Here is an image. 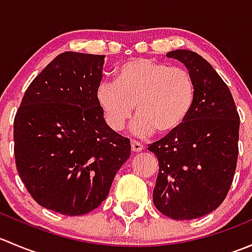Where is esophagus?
Instances as JSON below:
<instances>
[{
  "label": "esophagus",
  "mask_w": 252,
  "mask_h": 252,
  "mask_svg": "<svg viewBox=\"0 0 252 252\" xmlns=\"http://www.w3.org/2000/svg\"><path fill=\"white\" fill-rule=\"evenodd\" d=\"M142 150H144V146H142L140 142H138L135 140L131 141V151H133V152H140V151H142Z\"/></svg>",
  "instance_id": "1"
}]
</instances>
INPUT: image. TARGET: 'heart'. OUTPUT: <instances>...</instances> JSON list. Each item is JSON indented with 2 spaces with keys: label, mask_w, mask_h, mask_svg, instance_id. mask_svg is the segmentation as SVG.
I'll return each instance as SVG.
<instances>
[{
  "label": "heart",
  "mask_w": 252,
  "mask_h": 252,
  "mask_svg": "<svg viewBox=\"0 0 252 252\" xmlns=\"http://www.w3.org/2000/svg\"><path fill=\"white\" fill-rule=\"evenodd\" d=\"M105 123L112 131L123 129L133 116L134 135L157 131L171 135L189 118L196 101V84L189 70L151 58H134L116 70V81H101L95 93Z\"/></svg>",
  "instance_id": "1"
}]
</instances>
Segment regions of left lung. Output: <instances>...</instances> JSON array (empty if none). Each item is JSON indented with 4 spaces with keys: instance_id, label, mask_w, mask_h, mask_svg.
<instances>
[{
    "instance_id": "8db88e82",
    "label": "left lung",
    "mask_w": 252,
    "mask_h": 252,
    "mask_svg": "<svg viewBox=\"0 0 252 252\" xmlns=\"http://www.w3.org/2000/svg\"><path fill=\"white\" fill-rule=\"evenodd\" d=\"M166 56L191 73L196 101L179 130L149 145L159 164L154 204L169 218L194 220L215 211L229 191L240 118L227 84L205 58L188 50Z\"/></svg>"
}]
</instances>
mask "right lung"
I'll use <instances>...</instances> for the list:
<instances>
[{"instance_id": "1", "label": "right lung", "mask_w": 252, "mask_h": 252, "mask_svg": "<svg viewBox=\"0 0 252 252\" xmlns=\"http://www.w3.org/2000/svg\"><path fill=\"white\" fill-rule=\"evenodd\" d=\"M103 55L63 52L37 75L14 118L20 179L47 210L80 216L107 197L130 141L105 123L95 93Z\"/></svg>"}]
</instances>
